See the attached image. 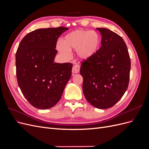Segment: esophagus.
<instances>
[{
    "mask_svg": "<svg viewBox=\"0 0 149 149\" xmlns=\"http://www.w3.org/2000/svg\"><path fill=\"white\" fill-rule=\"evenodd\" d=\"M80 70V66L78 65H76L73 67V69H72V73H73V74L74 75V74L78 73Z\"/></svg>",
    "mask_w": 149,
    "mask_h": 149,
    "instance_id": "obj_1",
    "label": "esophagus"
}]
</instances>
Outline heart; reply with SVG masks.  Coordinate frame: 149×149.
<instances>
[{
    "label": "heart",
    "instance_id": "1",
    "mask_svg": "<svg viewBox=\"0 0 149 149\" xmlns=\"http://www.w3.org/2000/svg\"><path fill=\"white\" fill-rule=\"evenodd\" d=\"M100 44V35L96 31L78 29L66 34L56 48L65 58L70 56L71 49H76L79 59L88 60L96 55Z\"/></svg>",
    "mask_w": 149,
    "mask_h": 149
}]
</instances>
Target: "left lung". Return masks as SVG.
I'll return each mask as SVG.
<instances>
[{
  "label": "left lung",
  "mask_w": 149,
  "mask_h": 149,
  "mask_svg": "<svg viewBox=\"0 0 149 149\" xmlns=\"http://www.w3.org/2000/svg\"><path fill=\"white\" fill-rule=\"evenodd\" d=\"M102 36L101 47L93 58L81 63L83 91L86 100L98 109L115 105L127 89L130 60L121 37L106 28H96Z\"/></svg>",
  "instance_id": "left-lung-1"
}]
</instances>
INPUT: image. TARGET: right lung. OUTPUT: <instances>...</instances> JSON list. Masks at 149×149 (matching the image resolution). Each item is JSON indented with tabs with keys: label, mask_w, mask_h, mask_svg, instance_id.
<instances>
[{
	"label": "right lung",
	"mask_w": 149,
	"mask_h": 149,
	"mask_svg": "<svg viewBox=\"0 0 149 149\" xmlns=\"http://www.w3.org/2000/svg\"><path fill=\"white\" fill-rule=\"evenodd\" d=\"M68 29L60 26L35 30L25 36L18 47L17 82L25 97L38 109L56 105L71 78L73 65L54 62L57 40Z\"/></svg>",
	"instance_id": "right-lung-1"
}]
</instances>
